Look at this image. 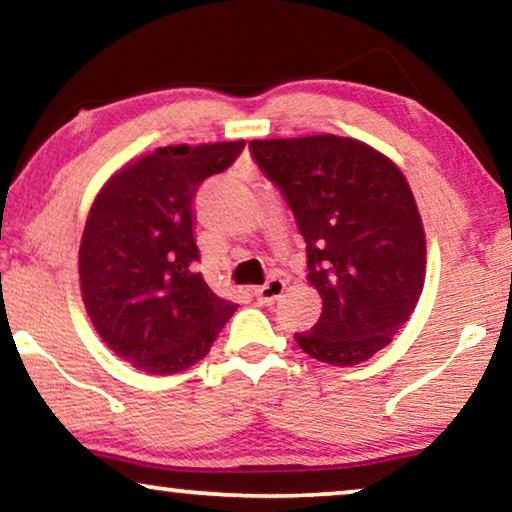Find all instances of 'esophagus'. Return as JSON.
I'll list each match as a JSON object with an SVG mask.
<instances>
[{
    "instance_id": "obj_1",
    "label": "esophagus",
    "mask_w": 512,
    "mask_h": 512,
    "mask_svg": "<svg viewBox=\"0 0 512 512\" xmlns=\"http://www.w3.org/2000/svg\"><path fill=\"white\" fill-rule=\"evenodd\" d=\"M283 290H285V283L280 278H271L269 283L266 285H262V287H257L255 290V299H257V304L259 306H271L273 301H276L280 294H283Z\"/></svg>"
}]
</instances>
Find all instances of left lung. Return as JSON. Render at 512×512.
<instances>
[{"instance_id":"8db88e82","label":"left lung","mask_w":512,"mask_h":512,"mask_svg":"<svg viewBox=\"0 0 512 512\" xmlns=\"http://www.w3.org/2000/svg\"><path fill=\"white\" fill-rule=\"evenodd\" d=\"M306 241L308 280L322 297L311 331L294 334L318 362L352 366L376 355L415 311L427 243L397 164L334 134L250 141Z\"/></svg>"}]
</instances>
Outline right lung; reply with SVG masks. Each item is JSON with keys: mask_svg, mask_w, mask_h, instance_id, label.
Wrapping results in <instances>:
<instances>
[{"mask_svg": "<svg viewBox=\"0 0 512 512\" xmlns=\"http://www.w3.org/2000/svg\"><path fill=\"white\" fill-rule=\"evenodd\" d=\"M243 148L246 141L157 148L122 167L90 208L78 250L83 304L102 341L134 369H190L239 308L194 271V197Z\"/></svg>", "mask_w": 512, "mask_h": 512, "instance_id": "1", "label": "right lung"}]
</instances>
